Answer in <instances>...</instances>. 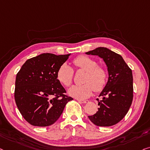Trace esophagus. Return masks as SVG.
I'll list each match as a JSON object with an SVG mask.
<instances>
[{"instance_id":"obj_1","label":"esophagus","mask_w":150,"mask_h":150,"mask_svg":"<svg viewBox=\"0 0 150 150\" xmlns=\"http://www.w3.org/2000/svg\"><path fill=\"white\" fill-rule=\"evenodd\" d=\"M77 101H79V102H81V103H83V104L88 103V100H77Z\"/></svg>"}]
</instances>
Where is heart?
Instances as JSON below:
<instances>
[{"instance_id":"heart-1","label":"heart","mask_w":150,"mask_h":150,"mask_svg":"<svg viewBox=\"0 0 150 150\" xmlns=\"http://www.w3.org/2000/svg\"><path fill=\"white\" fill-rule=\"evenodd\" d=\"M75 68L86 72L82 83L83 84L73 86L69 89V94L77 99H85L90 96L93 92H100L108 81V71L102 66L98 65L95 59L86 55L77 57L73 61ZM74 71L71 66L63 63L60 66L57 73L58 81L64 87H69L72 83Z\"/></svg>"}]
</instances>
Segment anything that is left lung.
Instances as JSON below:
<instances>
[{
    "label": "left lung",
    "mask_w": 150,
    "mask_h": 150,
    "mask_svg": "<svg viewBox=\"0 0 150 150\" xmlns=\"http://www.w3.org/2000/svg\"><path fill=\"white\" fill-rule=\"evenodd\" d=\"M103 59L108 67V80L97 99L98 111L88 118L95 125L110 127L123 118L130 108L133 98V74L131 69L120 54L104 47L86 52Z\"/></svg>",
    "instance_id": "left-lung-1"
}]
</instances>
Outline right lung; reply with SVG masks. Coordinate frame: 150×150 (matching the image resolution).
<instances>
[{
  "instance_id": "obj_1",
  "label": "right lung",
  "mask_w": 150,
  "mask_h": 150,
  "mask_svg": "<svg viewBox=\"0 0 150 150\" xmlns=\"http://www.w3.org/2000/svg\"><path fill=\"white\" fill-rule=\"evenodd\" d=\"M70 55L44 53L28 59L17 73L15 100L27 122L48 127L61 117L66 104L73 100L57 77L60 66Z\"/></svg>"
}]
</instances>
